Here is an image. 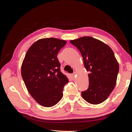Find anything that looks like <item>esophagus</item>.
I'll list each match as a JSON object with an SVG mask.
<instances>
[{"label": "esophagus", "mask_w": 132, "mask_h": 132, "mask_svg": "<svg viewBox=\"0 0 132 132\" xmlns=\"http://www.w3.org/2000/svg\"><path fill=\"white\" fill-rule=\"evenodd\" d=\"M75 75H76V73H75V72H74L73 74H71V77H72V78H73V79H75Z\"/></svg>", "instance_id": "1"}]
</instances>
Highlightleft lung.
Wrapping results in <instances>:
<instances>
[{
  "label": "left lung",
  "mask_w": 132,
  "mask_h": 132,
  "mask_svg": "<svg viewBox=\"0 0 132 132\" xmlns=\"http://www.w3.org/2000/svg\"><path fill=\"white\" fill-rule=\"evenodd\" d=\"M70 42L79 49L88 75L89 86L82 96L92 104L107 99L114 88L119 65L113 50L103 42L85 36Z\"/></svg>",
  "instance_id": "8db88e82"
}]
</instances>
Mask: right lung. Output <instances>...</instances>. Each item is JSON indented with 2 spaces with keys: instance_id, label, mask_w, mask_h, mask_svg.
<instances>
[{
  "instance_id": "right-lung-1",
  "label": "right lung",
  "mask_w": 132,
  "mask_h": 132,
  "mask_svg": "<svg viewBox=\"0 0 132 132\" xmlns=\"http://www.w3.org/2000/svg\"><path fill=\"white\" fill-rule=\"evenodd\" d=\"M65 40L45 38L36 41L28 50L21 64V76L28 91L39 104L50 107L63 97L64 86L69 82L61 71L57 57Z\"/></svg>"
}]
</instances>
